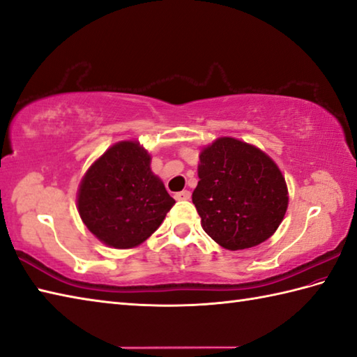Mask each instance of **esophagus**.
Here are the masks:
<instances>
[{
    "instance_id": "obj_1",
    "label": "esophagus",
    "mask_w": 357,
    "mask_h": 357,
    "mask_svg": "<svg viewBox=\"0 0 357 357\" xmlns=\"http://www.w3.org/2000/svg\"><path fill=\"white\" fill-rule=\"evenodd\" d=\"M174 199H178V201H185V199H190V192H188V190H183V192H179V193L174 195Z\"/></svg>"
}]
</instances>
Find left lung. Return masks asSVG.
<instances>
[{
    "mask_svg": "<svg viewBox=\"0 0 357 357\" xmlns=\"http://www.w3.org/2000/svg\"><path fill=\"white\" fill-rule=\"evenodd\" d=\"M192 201L204 232L225 249L258 246L274 235L288 208L277 164L257 146L220 137L199 155Z\"/></svg>",
    "mask_w": 357,
    "mask_h": 357,
    "instance_id": "obj_1",
    "label": "left lung"
}]
</instances>
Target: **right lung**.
<instances>
[{"instance_id": "1", "label": "right lung", "mask_w": 357, "mask_h": 357, "mask_svg": "<svg viewBox=\"0 0 357 357\" xmlns=\"http://www.w3.org/2000/svg\"><path fill=\"white\" fill-rule=\"evenodd\" d=\"M136 141H122L89 167L77 193L80 218L109 248L131 249L162 225L174 199Z\"/></svg>"}]
</instances>
